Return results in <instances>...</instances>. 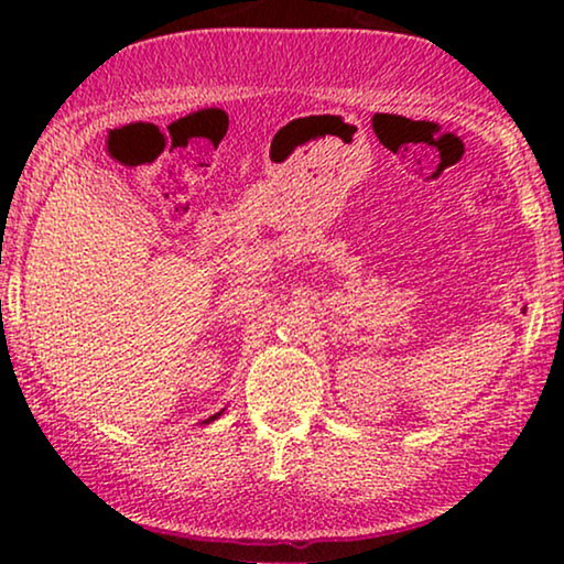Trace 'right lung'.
I'll use <instances>...</instances> for the list:
<instances>
[{
    "mask_svg": "<svg viewBox=\"0 0 564 564\" xmlns=\"http://www.w3.org/2000/svg\"><path fill=\"white\" fill-rule=\"evenodd\" d=\"M223 411H226V408H223ZM223 411H220V413H215V415H210V419H205L203 423H213L215 419H220V415H223Z\"/></svg>",
    "mask_w": 564,
    "mask_h": 564,
    "instance_id": "add662e5",
    "label": "right lung"
}]
</instances>
